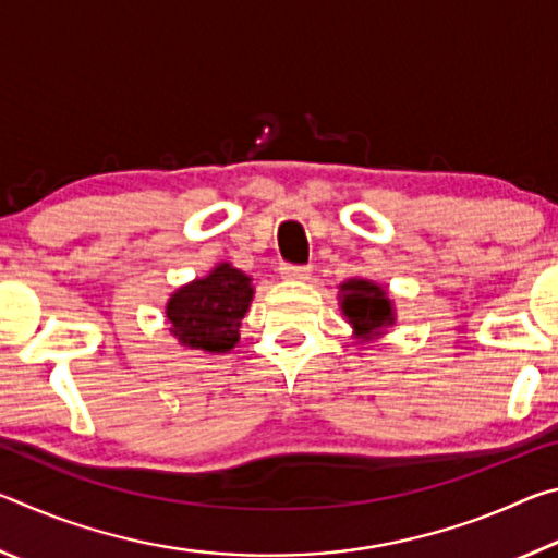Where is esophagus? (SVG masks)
Masks as SVG:
<instances>
[{"label": "esophagus", "mask_w": 558, "mask_h": 558, "mask_svg": "<svg viewBox=\"0 0 558 558\" xmlns=\"http://www.w3.org/2000/svg\"><path fill=\"white\" fill-rule=\"evenodd\" d=\"M280 276L290 280V282H305L310 280V276H313V270H310V266H280Z\"/></svg>", "instance_id": "esophagus-1"}]
</instances>
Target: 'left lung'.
<instances>
[{"label": "left lung", "instance_id": "1", "mask_svg": "<svg viewBox=\"0 0 558 558\" xmlns=\"http://www.w3.org/2000/svg\"><path fill=\"white\" fill-rule=\"evenodd\" d=\"M339 310L347 325L352 327V337L359 342L381 339L396 325V305L379 282L369 278H349L339 286Z\"/></svg>", "mask_w": 558, "mask_h": 558}]
</instances>
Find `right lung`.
Instances as JSON below:
<instances>
[{"label":"right lung","instance_id":"1","mask_svg":"<svg viewBox=\"0 0 558 558\" xmlns=\"http://www.w3.org/2000/svg\"><path fill=\"white\" fill-rule=\"evenodd\" d=\"M253 278L229 260L216 263L204 278L177 288L165 317L179 344L204 354H226L239 344L241 319L253 302Z\"/></svg>","mask_w":558,"mask_h":558}]
</instances>
